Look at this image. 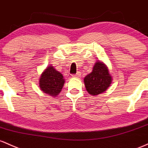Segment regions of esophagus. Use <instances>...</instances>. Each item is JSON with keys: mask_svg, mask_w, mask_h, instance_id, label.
<instances>
[{"mask_svg": "<svg viewBox=\"0 0 148 148\" xmlns=\"http://www.w3.org/2000/svg\"><path fill=\"white\" fill-rule=\"evenodd\" d=\"M72 76L73 77H79L81 76V73L80 72H77L76 74L72 75Z\"/></svg>", "mask_w": 148, "mask_h": 148, "instance_id": "obj_1", "label": "esophagus"}]
</instances>
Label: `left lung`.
<instances>
[{
	"label": "left lung",
	"mask_w": 148,
	"mask_h": 148,
	"mask_svg": "<svg viewBox=\"0 0 148 148\" xmlns=\"http://www.w3.org/2000/svg\"><path fill=\"white\" fill-rule=\"evenodd\" d=\"M112 77L108 70L100 61L96 62L91 73L84 79L86 89L92 95H98L104 92L110 86Z\"/></svg>",
	"instance_id": "1"
}]
</instances>
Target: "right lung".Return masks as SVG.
<instances>
[{"mask_svg":"<svg viewBox=\"0 0 148 148\" xmlns=\"http://www.w3.org/2000/svg\"><path fill=\"white\" fill-rule=\"evenodd\" d=\"M64 82V77L60 73L56 71L52 66H48L41 75L40 87L46 94L56 96L62 89Z\"/></svg>","mask_w":148,"mask_h":148,"instance_id":"1","label":"right lung"}]
</instances>
